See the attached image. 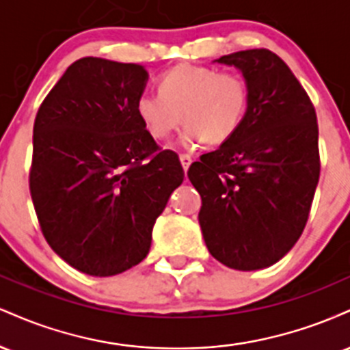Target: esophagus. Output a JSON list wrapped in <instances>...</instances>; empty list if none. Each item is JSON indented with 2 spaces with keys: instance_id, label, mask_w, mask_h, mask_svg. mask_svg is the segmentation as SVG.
<instances>
[{
  "instance_id": "1",
  "label": "esophagus",
  "mask_w": 350,
  "mask_h": 350,
  "mask_svg": "<svg viewBox=\"0 0 350 350\" xmlns=\"http://www.w3.org/2000/svg\"><path fill=\"white\" fill-rule=\"evenodd\" d=\"M179 159H180V164H183V170L187 171L189 166H191L192 163V158L189 154H179Z\"/></svg>"
}]
</instances>
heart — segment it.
Instances as JSON below:
<instances>
[{
	"label": "heart",
	"mask_w": 350,
	"mask_h": 350,
	"mask_svg": "<svg viewBox=\"0 0 350 350\" xmlns=\"http://www.w3.org/2000/svg\"><path fill=\"white\" fill-rule=\"evenodd\" d=\"M158 92L136 98V116L158 142L170 138L183 120L186 128L180 139L186 146L228 142L242 128L250 102L242 75L192 64L164 72Z\"/></svg>",
	"instance_id": "obj_1"
}]
</instances>
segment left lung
Returning <instances> with one entry per match:
<instances>
[{
    "label": "left lung",
    "instance_id": "left-lung-1",
    "mask_svg": "<svg viewBox=\"0 0 350 350\" xmlns=\"http://www.w3.org/2000/svg\"><path fill=\"white\" fill-rule=\"evenodd\" d=\"M214 62L242 72L250 102L245 122L187 176L202 198L199 224L211 255L240 271L262 270L295 247L319 180L317 120L290 67L268 49Z\"/></svg>",
    "mask_w": 350,
    "mask_h": 350
}]
</instances>
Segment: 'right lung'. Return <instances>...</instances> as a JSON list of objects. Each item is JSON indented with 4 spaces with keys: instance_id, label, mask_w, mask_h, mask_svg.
<instances>
[{
    "instance_id": "1",
    "label": "right lung",
    "mask_w": 350,
    "mask_h": 350,
    "mask_svg": "<svg viewBox=\"0 0 350 350\" xmlns=\"http://www.w3.org/2000/svg\"><path fill=\"white\" fill-rule=\"evenodd\" d=\"M148 72L139 64L75 60L34 122L31 198L47 243L90 276L146 258L151 232L184 180L174 151L136 116Z\"/></svg>"
}]
</instances>
